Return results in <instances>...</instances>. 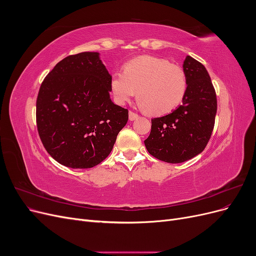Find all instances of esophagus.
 <instances>
[{
	"label": "esophagus",
	"instance_id": "obj_1",
	"mask_svg": "<svg viewBox=\"0 0 256 256\" xmlns=\"http://www.w3.org/2000/svg\"><path fill=\"white\" fill-rule=\"evenodd\" d=\"M138 118H140V115H138V114H136V113H134L132 111L129 112V120H136Z\"/></svg>",
	"mask_w": 256,
	"mask_h": 256
}]
</instances>
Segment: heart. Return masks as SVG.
I'll use <instances>...</instances> for the list:
<instances>
[{"mask_svg":"<svg viewBox=\"0 0 256 256\" xmlns=\"http://www.w3.org/2000/svg\"><path fill=\"white\" fill-rule=\"evenodd\" d=\"M187 88V76L180 66L152 56L129 60L122 72L113 74L110 82L116 104H125L138 94L140 106L154 115L174 111L184 100Z\"/></svg>","mask_w":256,"mask_h":256,"instance_id":"b5f03b06","label":"heart"}]
</instances>
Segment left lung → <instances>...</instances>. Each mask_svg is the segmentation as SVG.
<instances>
[{
	"mask_svg": "<svg viewBox=\"0 0 256 256\" xmlns=\"http://www.w3.org/2000/svg\"><path fill=\"white\" fill-rule=\"evenodd\" d=\"M184 72L188 88L182 104L172 113L152 120L144 141L152 157L168 164H180L200 154L212 136L216 113V96L206 68L187 56Z\"/></svg>",
	"mask_w": 256,
	"mask_h": 256,
	"instance_id": "obj_1",
	"label": "left lung"
}]
</instances>
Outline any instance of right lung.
<instances>
[{"label": "right lung", "mask_w": 256, "mask_h": 256, "mask_svg": "<svg viewBox=\"0 0 256 256\" xmlns=\"http://www.w3.org/2000/svg\"><path fill=\"white\" fill-rule=\"evenodd\" d=\"M111 78L98 52H81L58 62L42 81L37 130L58 164L90 168L110 154L128 122V110L110 98Z\"/></svg>", "instance_id": "add662e5"}]
</instances>
